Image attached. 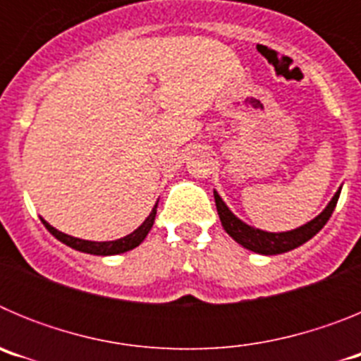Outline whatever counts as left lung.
<instances>
[{
	"label": "left lung",
	"mask_w": 361,
	"mask_h": 361,
	"mask_svg": "<svg viewBox=\"0 0 361 361\" xmlns=\"http://www.w3.org/2000/svg\"><path fill=\"white\" fill-rule=\"evenodd\" d=\"M340 191L342 188H338V191L334 193L333 199L329 200V204L325 206L324 212L318 216H314L312 220H309L307 224L300 226V228L291 229V231H280V233H271L264 231V229L253 228V226L245 224L244 220L238 219L231 209L226 206V202L222 200V197L213 190V195H215V204L216 212H219L220 222H222V228L226 229L229 237L235 242L245 247V250L253 251L258 255H280L288 253V251L295 250L298 245L305 244L307 240H311L325 224L327 220L333 215L334 208H336L338 197H340Z\"/></svg>",
	"instance_id": "8db88e82"
}]
</instances>
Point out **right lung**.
Here are the masks:
<instances>
[{
	"mask_svg": "<svg viewBox=\"0 0 361 361\" xmlns=\"http://www.w3.org/2000/svg\"><path fill=\"white\" fill-rule=\"evenodd\" d=\"M157 202H155V206L152 208L149 215L146 216L145 222H142V224L139 226L135 231H132L130 235H126V237H123V238H117V240H106V242L82 240V238L70 237V235H66V233L57 231V229L54 228V226H50L47 220L44 219H41V220H43L44 228L49 229V231L52 233L57 240H61L63 244H66L68 247H72V250L81 251V253H88V255H99V257H110V255L126 253V251L133 250V247H137V245L145 240L146 235H148L149 229H152L153 222H155V215H157Z\"/></svg>",
	"mask_w": 361,
	"mask_h": 361,
	"instance_id": "obj_1",
	"label": "right lung"
}]
</instances>
